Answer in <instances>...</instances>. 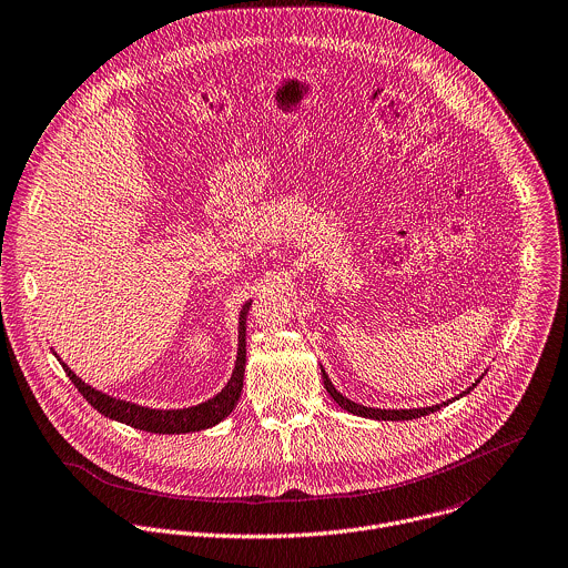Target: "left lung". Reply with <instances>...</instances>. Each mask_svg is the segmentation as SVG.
<instances>
[{
	"label": "left lung",
	"instance_id": "8db88e82",
	"mask_svg": "<svg viewBox=\"0 0 568 568\" xmlns=\"http://www.w3.org/2000/svg\"><path fill=\"white\" fill-rule=\"evenodd\" d=\"M322 378H324V385H326L328 394L339 403V407L348 409L351 414L364 416V418H377V420H412V418H418V416H427V414H432V412H436V409H440L443 405H447V403H449V400H447V403H440V405H432V407H412V409H378V407H366V405H359V403H355V400L346 398L342 392H337L324 368H322ZM478 383H480V378H478L469 389H465V392H463V394H458V396L469 394ZM458 396H456V398H458Z\"/></svg>",
	"mask_w": 568,
	"mask_h": 568
}]
</instances>
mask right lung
<instances>
[{
    "instance_id": "1",
    "label": "right lung",
    "mask_w": 568,
    "mask_h": 568,
    "mask_svg": "<svg viewBox=\"0 0 568 568\" xmlns=\"http://www.w3.org/2000/svg\"><path fill=\"white\" fill-rule=\"evenodd\" d=\"M251 308V302H246L240 311V328H237V359L233 375L229 383L222 387L220 394L213 398L193 405V407H183V409H152L143 407L130 400L114 398L110 394H103L88 383H83L77 377L63 362V371L70 377V381L77 385V389L83 394V398L101 414H105L112 420L125 423L130 427L143 429V432H154V434H187V432H200L206 427L217 425L222 418L231 414L235 407L240 392H242V381H244V364H246V313Z\"/></svg>"
}]
</instances>
